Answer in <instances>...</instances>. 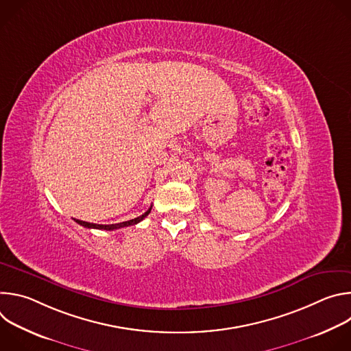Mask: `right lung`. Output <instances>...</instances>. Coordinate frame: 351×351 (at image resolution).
<instances>
[{"label":"right lung","instance_id":"1","mask_svg":"<svg viewBox=\"0 0 351 351\" xmlns=\"http://www.w3.org/2000/svg\"><path fill=\"white\" fill-rule=\"evenodd\" d=\"M149 211H152V207H149L143 215L134 218V219H130V221H125V222H121V223H112V225H97V223H90V222H84V221H80V219H75V222H77L79 225L84 226V228H88V229H104V230H114V229H121V228H125V226H130V225H136L140 221H143L148 214Z\"/></svg>","mask_w":351,"mask_h":351}]
</instances>
